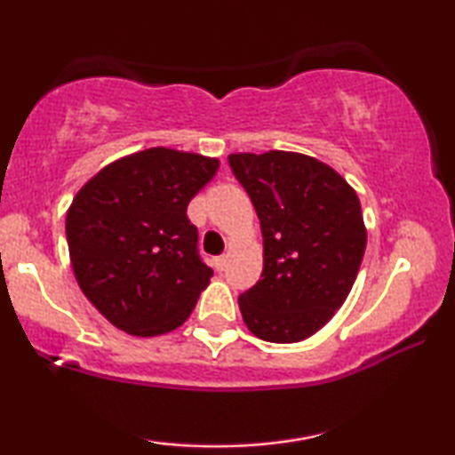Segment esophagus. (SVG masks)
Segmentation results:
<instances>
[{"mask_svg":"<svg viewBox=\"0 0 455 455\" xmlns=\"http://www.w3.org/2000/svg\"><path fill=\"white\" fill-rule=\"evenodd\" d=\"M226 260H228L226 257H217V259H215V269H217V271L226 269Z\"/></svg>","mask_w":455,"mask_h":455,"instance_id":"obj_1","label":"esophagus"}]
</instances>
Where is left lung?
Masks as SVG:
<instances>
[{
    "label": "left lung",
    "instance_id": "1",
    "mask_svg": "<svg viewBox=\"0 0 455 455\" xmlns=\"http://www.w3.org/2000/svg\"><path fill=\"white\" fill-rule=\"evenodd\" d=\"M229 165L257 209L263 273L240 296L251 333L294 344L346 302L366 248L356 190L331 165L294 151L232 153Z\"/></svg>",
    "mask_w": 455,
    "mask_h": 455
}]
</instances>
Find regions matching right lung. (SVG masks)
Here are the masks:
<instances>
[{"label":"right lung","mask_w":455,"mask_h":455,"mask_svg":"<svg viewBox=\"0 0 455 455\" xmlns=\"http://www.w3.org/2000/svg\"><path fill=\"white\" fill-rule=\"evenodd\" d=\"M220 159L151 147L101 167L66 213L74 277L111 325L136 338L188 319L213 269L186 209Z\"/></svg>","instance_id":"right-lung-1"}]
</instances>
